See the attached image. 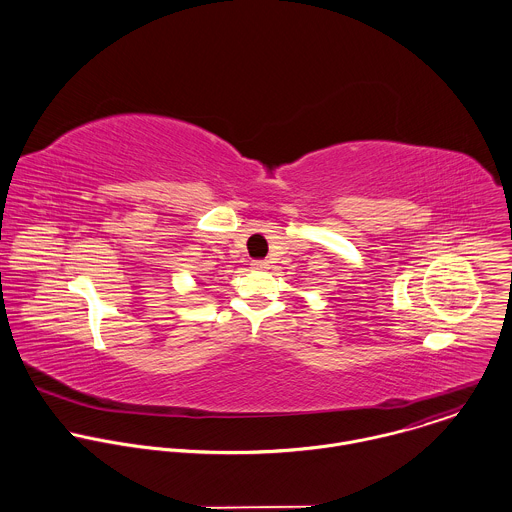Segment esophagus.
I'll use <instances>...</instances> for the list:
<instances>
[{
    "label": "esophagus",
    "mask_w": 512,
    "mask_h": 512,
    "mask_svg": "<svg viewBox=\"0 0 512 512\" xmlns=\"http://www.w3.org/2000/svg\"><path fill=\"white\" fill-rule=\"evenodd\" d=\"M251 269H255V271H265V269H269V263H267V261H253V263H251Z\"/></svg>",
    "instance_id": "1"
}]
</instances>
